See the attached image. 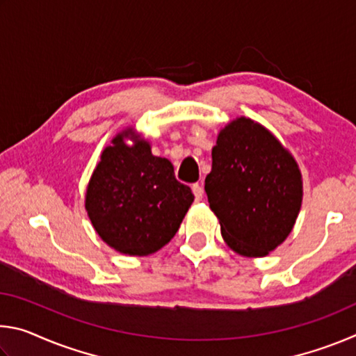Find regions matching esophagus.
<instances>
[{"mask_svg":"<svg viewBox=\"0 0 356 356\" xmlns=\"http://www.w3.org/2000/svg\"><path fill=\"white\" fill-rule=\"evenodd\" d=\"M191 190H193V195H195V197H196V201H201L202 200V196H204V188H202V185H200V184H195L191 186Z\"/></svg>","mask_w":356,"mask_h":356,"instance_id":"34e87169","label":"esophagus"}]
</instances>
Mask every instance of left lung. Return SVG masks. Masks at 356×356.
Instances as JSON below:
<instances>
[{"mask_svg": "<svg viewBox=\"0 0 356 356\" xmlns=\"http://www.w3.org/2000/svg\"><path fill=\"white\" fill-rule=\"evenodd\" d=\"M204 188L225 242L246 257H264L284 242L303 200L292 154L272 131L243 116L218 134Z\"/></svg>", "mask_w": 356, "mask_h": 356, "instance_id": "obj_1", "label": "left lung"}]
</instances>
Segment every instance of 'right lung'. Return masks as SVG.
Returning a JSON list of instances; mask_svg holds the SVG:
<instances>
[{"mask_svg": "<svg viewBox=\"0 0 356 356\" xmlns=\"http://www.w3.org/2000/svg\"><path fill=\"white\" fill-rule=\"evenodd\" d=\"M193 201L171 161L152 155L149 141L130 127L102 152L84 207L108 246L122 254L149 256L176 236Z\"/></svg>", "mask_w": 356, "mask_h": 356, "instance_id": "right-lung-1", "label": "right lung"}]
</instances>
